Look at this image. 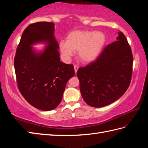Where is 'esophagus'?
Returning <instances> with one entry per match:
<instances>
[{"mask_svg":"<svg viewBox=\"0 0 148 148\" xmlns=\"http://www.w3.org/2000/svg\"><path fill=\"white\" fill-rule=\"evenodd\" d=\"M74 71H75V73H77V70H78V69H79V67H78L77 65H74Z\"/></svg>","mask_w":148,"mask_h":148,"instance_id":"34e87169","label":"esophagus"}]
</instances>
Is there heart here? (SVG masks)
<instances>
[{
    "instance_id": "b5f03b06",
    "label": "heart",
    "mask_w": 148,
    "mask_h": 148,
    "mask_svg": "<svg viewBox=\"0 0 148 148\" xmlns=\"http://www.w3.org/2000/svg\"><path fill=\"white\" fill-rule=\"evenodd\" d=\"M106 36L101 32L77 30L67 37V41L61 40L59 48L65 61H70L75 53L78 58L84 63L92 62L98 57L106 42Z\"/></svg>"
}]
</instances>
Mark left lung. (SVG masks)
Wrapping results in <instances>:
<instances>
[{"label":"left lung","mask_w":148,"mask_h":148,"mask_svg":"<svg viewBox=\"0 0 148 148\" xmlns=\"http://www.w3.org/2000/svg\"><path fill=\"white\" fill-rule=\"evenodd\" d=\"M116 39L106 47L97 60L77 71L83 99L94 108L115 102L130 85L133 64L130 46L121 32Z\"/></svg>","instance_id":"1"}]
</instances>
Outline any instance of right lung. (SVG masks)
I'll list each match as a JSON object with an SVG mask.
<instances>
[{"label":"right lung","mask_w":148,"mask_h":148,"mask_svg":"<svg viewBox=\"0 0 148 148\" xmlns=\"http://www.w3.org/2000/svg\"><path fill=\"white\" fill-rule=\"evenodd\" d=\"M52 22L30 24L22 34L14 61L21 95L30 105L45 111L60 104L66 84L75 74L73 65L60 62ZM38 43L46 46L41 50L33 48Z\"/></svg>","instance_id":"add662e5"}]
</instances>
